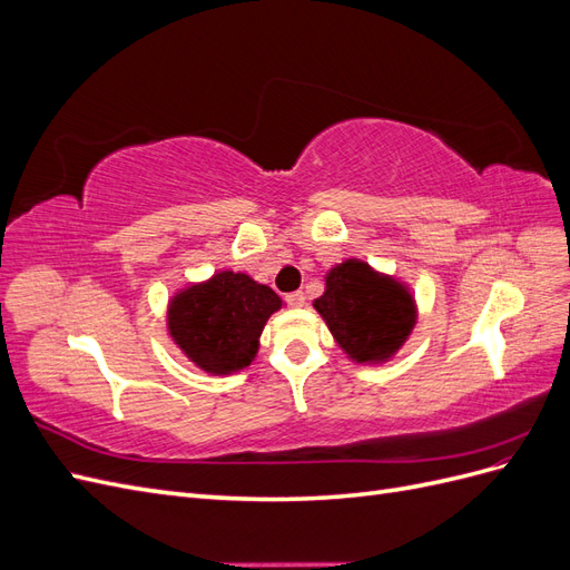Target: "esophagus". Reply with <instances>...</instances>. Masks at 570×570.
Segmentation results:
<instances>
[{"mask_svg":"<svg viewBox=\"0 0 570 570\" xmlns=\"http://www.w3.org/2000/svg\"><path fill=\"white\" fill-rule=\"evenodd\" d=\"M304 302H306L304 292H292V295H287V304H289V306L302 308V306H304Z\"/></svg>","mask_w":570,"mask_h":570,"instance_id":"obj_1","label":"esophagus"}]
</instances>
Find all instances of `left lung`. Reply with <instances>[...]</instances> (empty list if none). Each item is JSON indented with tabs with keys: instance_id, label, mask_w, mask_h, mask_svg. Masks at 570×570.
<instances>
[{
	"instance_id": "obj_1",
	"label": "left lung",
	"mask_w": 570,
	"mask_h": 570,
	"mask_svg": "<svg viewBox=\"0 0 570 570\" xmlns=\"http://www.w3.org/2000/svg\"><path fill=\"white\" fill-rule=\"evenodd\" d=\"M314 308L356 364L390 361L416 325V302L409 287L358 258L327 271L325 292Z\"/></svg>"
}]
</instances>
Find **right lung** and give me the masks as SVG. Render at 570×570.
Listing matches in <instances>:
<instances>
[{
	"label": "right lung",
	"instance_id": "add662e5",
	"mask_svg": "<svg viewBox=\"0 0 570 570\" xmlns=\"http://www.w3.org/2000/svg\"><path fill=\"white\" fill-rule=\"evenodd\" d=\"M283 299L247 273L218 271L168 302V335L193 364L212 375L249 366L258 337Z\"/></svg>",
	"mask_w": 570,
	"mask_h": 570
}]
</instances>
